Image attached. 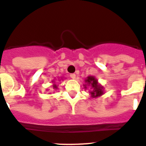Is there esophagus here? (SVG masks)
<instances>
[{"mask_svg": "<svg viewBox=\"0 0 146 146\" xmlns=\"http://www.w3.org/2000/svg\"><path fill=\"white\" fill-rule=\"evenodd\" d=\"M70 77L72 79H75L76 78V74H71Z\"/></svg>", "mask_w": 146, "mask_h": 146, "instance_id": "obj_1", "label": "esophagus"}]
</instances>
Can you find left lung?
<instances>
[{"mask_svg": "<svg viewBox=\"0 0 146 146\" xmlns=\"http://www.w3.org/2000/svg\"><path fill=\"white\" fill-rule=\"evenodd\" d=\"M85 89L90 87L91 91H89L92 98H97L104 94V88L99 83L98 80L94 76H88L85 80V84L83 85Z\"/></svg>", "mask_w": 146, "mask_h": 146, "instance_id": "1", "label": "left lung"}]
</instances>
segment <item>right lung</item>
<instances>
[{"mask_svg": "<svg viewBox=\"0 0 146 146\" xmlns=\"http://www.w3.org/2000/svg\"><path fill=\"white\" fill-rule=\"evenodd\" d=\"M58 80H59V78ZM60 80H63V77H61L60 80H59L58 81ZM52 88L54 89V90H56V89H58V86L56 84H55V80H52Z\"/></svg>", "mask_w": 146, "mask_h": 146, "instance_id": "1", "label": "right lung"}]
</instances>
